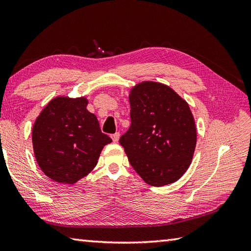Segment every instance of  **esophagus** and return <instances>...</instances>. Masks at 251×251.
<instances>
[{
  "mask_svg": "<svg viewBox=\"0 0 251 251\" xmlns=\"http://www.w3.org/2000/svg\"><path fill=\"white\" fill-rule=\"evenodd\" d=\"M120 136H121L120 132H115V134L111 135V138H112V140H113V142H117L120 139Z\"/></svg>",
  "mask_w": 251,
  "mask_h": 251,
  "instance_id": "1",
  "label": "esophagus"
}]
</instances>
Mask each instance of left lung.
<instances>
[{
    "mask_svg": "<svg viewBox=\"0 0 251 251\" xmlns=\"http://www.w3.org/2000/svg\"><path fill=\"white\" fill-rule=\"evenodd\" d=\"M131 124L120 138L137 174L153 186L177 181L189 168L196 146L189 104L166 85L142 82L129 95Z\"/></svg>",
    "mask_w": 251,
    "mask_h": 251,
    "instance_id": "8db88e82",
    "label": "left lung"
}]
</instances>
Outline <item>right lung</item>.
I'll use <instances>...</instances> for the list:
<instances>
[{"label":"right lung","instance_id":"1","mask_svg":"<svg viewBox=\"0 0 251 251\" xmlns=\"http://www.w3.org/2000/svg\"><path fill=\"white\" fill-rule=\"evenodd\" d=\"M86 98L57 97L37 117L32 130L34 155L43 173L60 183L73 184L97 164L112 139L101 131Z\"/></svg>","mask_w":251,"mask_h":251}]
</instances>
